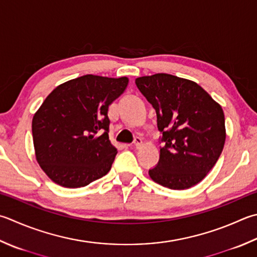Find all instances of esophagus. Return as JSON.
<instances>
[{"instance_id":"obj_1","label":"esophagus","mask_w":257,"mask_h":257,"mask_svg":"<svg viewBox=\"0 0 257 257\" xmlns=\"http://www.w3.org/2000/svg\"><path fill=\"white\" fill-rule=\"evenodd\" d=\"M133 144H134V147H135V148L139 149V148L141 147V145H142V139H141V138H135V139H134V142H133Z\"/></svg>"}]
</instances>
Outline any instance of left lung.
I'll list each match as a JSON object with an SVG mask.
<instances>
[{"mask_svg": "<svg viewBox=\"0 0 257 257\" xmlns=\"http://www.w3.org/2000/svg\"><path fill=\"white\" fill-rule=\"evenodd\" d=\"M157 113L162 137L159 162L149 174L174 190L199 183L219 159L226 130L221 106L195 81L169 74L135 79Z\"/></svg>", "mask_w": 257, "mask_h": 257, "instance_id": "8db88e82", "label": "left lung"}]
</instances>
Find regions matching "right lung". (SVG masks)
<instances>
[{"mask_svg":"<svg viewBox=\"0 0 257 257\" xmlns=\"http://www.w3.org/2000/svg\"><path fill=\"white\" fill-rule=\"evenodd\" d=\"M128 78L85 75L56 87L32 119L36 158L61 187L80 188L104 177L117 150L108 139V106Z\"/></svg>","mask_w":257,"mask_h":257,"instance_id":"obj_1","label":"right lung"}]
</instances>
